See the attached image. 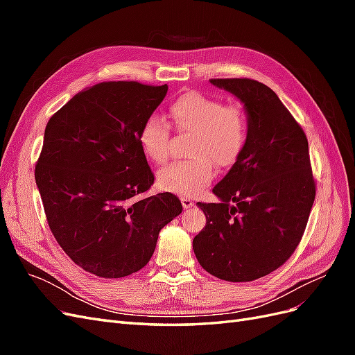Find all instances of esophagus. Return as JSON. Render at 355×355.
I'll list each match as a JSON object with an SVG mask.
<instances>
[{"mask_svg": "<svg viewBox=\"0 0 355 355\" xmlns=\"http://www.w3.org/2000/svg\"><path fill=\"white\" fill-rule=\"evenodd\" d=\"M180 201H182V206H184V209H191L192 206H194V201H192L189 197H182Z\"/></svg>", "mask_w": 355, "mask_h": 355, "instance_id": "esophagus-1", "label": "esophagus"}]
</instances>
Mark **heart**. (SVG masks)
<instances>
[{"mask_svg": "<svg viewBox=\"0 0 355 355\" xmlns=\"http://www.w3.org/2000/svg\"><path fill=\"white\" fill-rule=\"evenodd\" d=\"M168 118L179 133L192 136L188 149L191 159L161 168L158 187L166 192L194 197L213 180V163L220 168L237 163L249 137V121L241 106L225 105L198 92L184 93L171 102ZM137 142L149 161L163 164L168 158L170 125L161 116L149 115L139 128Z\"/></svg>", "mask_w": 355, "mask_h": 355, "instance_id": "1", "label": "heart"}]
</instances>
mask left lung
<instances>
[{"mask_svg": "<svg viewBox=\"0 0 355 355\" xmlns=\"http://www.w3.org/2000/svg\"><path fill=\"white\" fill-rule=\"evenodd\" d=\"M232 93L249 121L241 157L213 194L198 202L206 227L192 247L200 265L225 282H253L280 268L302 239L315 198L306 136L268 85L210 80Z\"/></svg>", "mask_w": 355, "mask_h": 355, "instance_id": "8db88e82", "label": "left lung"}]
</instances>
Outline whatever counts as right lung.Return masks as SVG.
<instances>
[{
	"mask_svg": "<svg viewBox=\"0 0 355 355\" xmlns=\"http://www.w3.org/2000/svg\"><path fill=\"white\" fill-rule=\"evenodd\" d=\"M167 89L136 81L96 84L46 125L35 182L53 235L84 271L121 278L142 270L159 231L182 213L170 192L141 197L154 175L137 133Z\"/></svg>",
	"mask_w": 355,
	"mask_h": 355,
	"instance_id": "right-lung-1",
	"label": "right lung"
}]
</instances>
